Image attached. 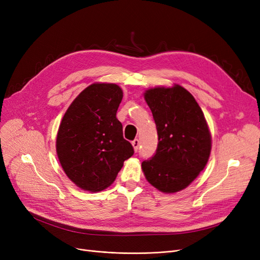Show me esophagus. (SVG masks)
Returning <instances> with one entry per match:
<instances>
[{
  "label": "esophagus",
  "instance_id": "esophagus-1",
  "mask_svg": "<svg viewBox=\"0 0 260 260\" xmlns=\"http://www.w3.org/2000/svg\"><path fill=\"white\" fill-rule=\"evenodd\" d=\"M131 143H132V146H133V148H135V151H136V152H138V149H139V145H140V141H139L138 139H136V140H133Z\"/></svg>",
  "mask_w": 260,
  "mask_h": 260
}]
</instances>
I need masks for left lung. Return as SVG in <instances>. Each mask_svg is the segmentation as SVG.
I'll list each match as a JSON object with an SVG mask.
<instances>
[{
	"label": "left lung",
	"mask_w": 260,
	"mask_h": 260,
	"mask_svg": "<svg viewBox=\"0 0 260 260\" xmlns=\"http://www.w3.org/2000/svg\"><path fill=\"white\" fill-rule=\"evenodd\" d=\"M144 99L156 123V153L143 160L146 180L157 190H183L205 168L211 136L205 117L192 94L179 84L149 89Z\"/></svg>",
	"instance_id": "8db88e82"
}]
</instances>
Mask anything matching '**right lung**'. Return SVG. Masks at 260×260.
Here are the masks:
<instances>
[{
    "label": "right lung",
    "instance_id": "obj_1",
    "mask_svg": "<svg viewBox=\"0 0 260 260\" xmlns=\"http://www.w3.org/2000/svg\"><path fill=\"white\" fill-rule=\"evenodd\" d=\"M122 96L117 84L93 83L62 117L56 139L58 159L67 177L84 191L99 192L111 185L135 153L116 117Z\"/></svg>",
    "mask_w": 260,
    "mask_h": 260
}]
</instances>
